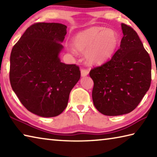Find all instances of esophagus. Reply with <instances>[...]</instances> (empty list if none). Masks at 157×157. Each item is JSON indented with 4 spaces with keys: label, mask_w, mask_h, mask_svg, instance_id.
<instances>
[{
    "label": "esophagus",
    "mask_w": 157,
    "mask_h": 157,
    "mask_svg": "<svg viewBox=\"0 0 157 157\" xmlns=\"http://www.w3.org/2000/svg\"><path fill=\"white\" fill-rule=\"evenodd\" d=\"M89 74V71L86 70V69L82 68L81 69V76L82 77H85L86 76Z\"/></svg>",
    "instance_id": "34e87169"
}]
</instances>
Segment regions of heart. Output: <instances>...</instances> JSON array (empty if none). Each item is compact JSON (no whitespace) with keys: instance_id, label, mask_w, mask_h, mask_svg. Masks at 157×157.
Returning <instances> with one entry per match:
<instances>
[{"instance_id":"1","label":"heart","mask_w":157,"mask_h":157,"mask_svg":"<svg viewBox=\"0 0 157 157\" xmlns=\"http://www.w3.org/2000/svg\"><path fill=\"white\" fill-rule=\"evenodd\" d=\"M119 43L116 30L94 26L76 34L72 39V46L77 51L84 52L86 62L99 65L112 57Z\"/></svg>"}]
</instances>
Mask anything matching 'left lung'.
Here are the masks:
<instances>
[{"label":"left lung","instance_id":"obj_1","mask_svg":"<svg viewBox=\"0 0 157 157\" xmlns=\"http://www.w3.org/2000/svg\"><path fill=\"white\" fill-rule=\"evenodd\" d=\"M123 36L111 59L91 70L92 98L98 111L106 116L131 112L150 86L152 63L136 31L121 23Z\"/></svg>","mask_w":157,"mask_h":157}]
</instances>
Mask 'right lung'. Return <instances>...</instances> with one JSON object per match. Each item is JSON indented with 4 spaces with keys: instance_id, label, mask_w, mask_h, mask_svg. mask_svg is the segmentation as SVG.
Listing matches in <instances>:
<instances>
[{
    "instance_id": "right-lung-1",
    "label": "right lung",
    "mask_w": 157,
    "mask_h": 157,
    "mask_svg": "<svg viewBox=\"0 0 157 157\" xmlns=\"http://www.w3.org/2000/svg\"><path fill=\"white\" fill-rule=\"evenodd\" d=\"M66 28L57 23H34L12 50V88L22 105L37 116L50 118L62 113L80 78L78 66L66 64L59 58Z\"/></svg>"
}]
</instances>
